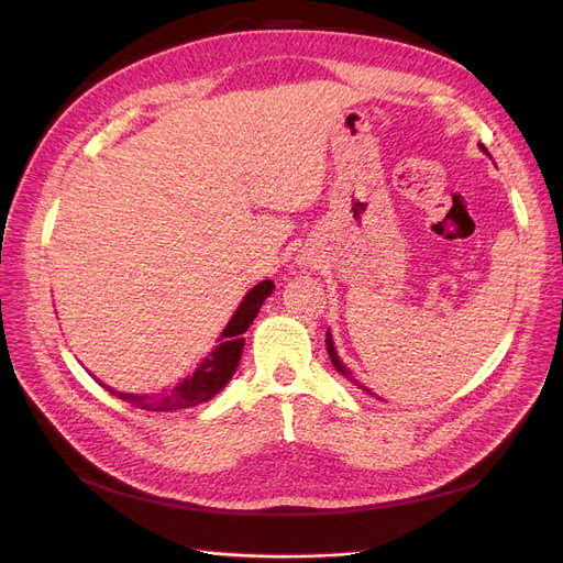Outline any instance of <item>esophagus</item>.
<instances>
[{
	"mask_svg": "<svg viewBox=\"0 0 563 563\" xmlns=\"http://www.w3.org/2000/svg\"><path fill=\"white\" fill-rule=\"evenodd\" d=\"M302 261H305V258H302Z\"/></svg>",
	"mask_w": 563,
	"mask_h": 563,
	"instance_id": "34e87169",
	"label": "esophagus"
}]
</instances>
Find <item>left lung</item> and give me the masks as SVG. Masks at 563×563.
Instances as JSON below:
<instances>
[{"label":"left lung","mask_w":563,"mask_h":563,"mask_svg":"<svg viewBox=\"0 0 563 563\" xmlns=\"http://www.w3.org/2000/svg\"><path fill=\"white\" fill-rule=\"evenodd\" d=\"M327 350H329V356H331V362H333V366H335V371H340V373H343V376L347 378V380H352L356 387H360V389H364L366 391V395H371V397H376V395H373V391L366 387V385H362L360 380H356L354 376H352V373H350V368L343 364V362H340V356H338V352H335V347H333V340H331V333H327ZM376 399H380V397H376Z\"/></svg>","instance_id":"1"}]
</instances>
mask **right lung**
Returning a JSON list of instances; mask_svg holds the SVG:
<instances>
[{
  "label": "right lung",
  "mask_w": 563,
  "mask_h": 563,
  "mask_svg": "<svg viewBox=\"0 0 563 563\" xmlns=\"http://www.w3.org/2000/svg\"><path fill=\"white\" fill-rule=\"evenodd\" d=\"M272 288H275V284L269 279L251 288L240 308H236V312L232 314L225 331L220 333L218 338L220 345L199 364V368L192 373V376H187L174 389L155 391V395H126V391H117L108 385L103 387H108L110 395L129 401L135 408H143V411H157V413H176V411H183V408H192L201 401H209L230 383L236 366H240L242 350H244L242 333H246V329L253 323L255 314L261 310V305L272 294Z\"/></svg>",
  "instance_id": "add662e5"
}]
</instances>
